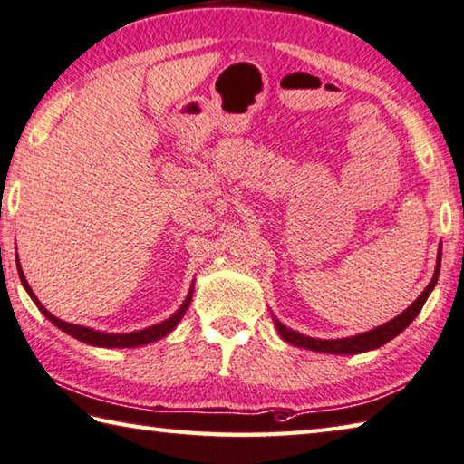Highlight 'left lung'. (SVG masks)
<instances>
[{"mask_svg": "<svg viewBox=\"0 0 464 464\" xmlns=\"http://www.w3.org/2000/svg\"><path fill=\"white\" fill-rule=\"evenodd\" d=\"M440 261H442V246L438 250L434 277L428 283V287L421 291V295L416 299V302H413L408 310L401 312L392 322L383 324V326H377L375 330L364 332V334L351 336V338H338V340H320V338L299 334V332L287 328L285 324H281L279 320H275V326H277L279 336L285 340V343L299 348H307V351L328 353V354H359V353L375 351V348L383 346L385 343H389V340H393L397 334H401V332L408 328L413 320H416V315L421 312V307H424L428 295L432 294V289L436 287L438 275H440Z\"/></svg>", "mask_w": 464, "mask_h": 464, "instance_id": "1", "label": "left lung"}]
</instances>
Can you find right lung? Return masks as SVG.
Masks as SVG:
<instances>
[{
    "instance_id": "add662e5",
    "label": "right lung",
    "mask_w": 464,
    "mask_h": 464,
    "mask_svg": "<svg viewBox=\"0 0 464 464\" xmlns=\"http://www.w3.org/2000/svg\"><path fill=\"white\" fill-rule=\"evenodd\" d=\"M15 265H18V275H20V281L24 289L28 291V295L32 297V302L36 304V307L40 312H43L48 320H51L56 328H61L63 332H67L69 336L81 340V343L85 344H92V346H103V348H132V346H142V344H150L154 343V340H160L165 338L169 332H173L175 326L179 322H181V318L187 312V307H189L191 304V294H193V285L189 289V294H187L183 305L179 307V310L170 315V318H167L165 322L157 324V326H150V328H144V330H138V332H130V334H105V332H97V330H92V328H85V326H77V324H69V322H63L56 318V315H53L51 312L46 310V307L38 302V297L32 294V289L28 285L26 277H24L22 273V266H20V261L18 256H15Z\"/></svg>"
}]
</instances>
